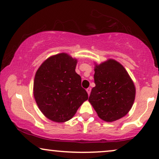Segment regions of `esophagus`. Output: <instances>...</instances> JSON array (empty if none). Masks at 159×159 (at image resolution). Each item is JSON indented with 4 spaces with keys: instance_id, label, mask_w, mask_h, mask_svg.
Masks as SVG:
<instances>
[{
    "instance_id": "1",
    "label": "esophagus",
    "mask_w": 159,
    "mask_h": 159,
    "mask_svg": "<svg viewBox=\"0 0 159 159\" xmlns=\"http://www.w3.org/2000/svg\"><path fill=\"white\" fill-rule=\"evenodd\" d=\"M91 90H92V89L90 87L88 88V89H86V92H87V93H88V94H89V95L90 92H91Z\"/></svg>"
}]
</instances>
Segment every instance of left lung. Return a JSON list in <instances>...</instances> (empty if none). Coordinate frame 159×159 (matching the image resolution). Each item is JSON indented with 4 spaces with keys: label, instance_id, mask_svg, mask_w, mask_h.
Instances as JSON below:
<instances>
[{
    "label": "left lung",
    "instance_id": "1",
    "mask_svg": "<svg viewBox=\"0 0 159 159\" xmlns=\"http://www.w3.org/2000/svg\"><path fill=\"white\" fill-rule=\"evenodd\" d=\"M94 79L89 101L98 116L113 122L125 116L133 106L136 89L123 66L113 59L96 65Z\"/></svg>",
    "mask_w": 159,
    "mask_h": 159
}]
</instances>
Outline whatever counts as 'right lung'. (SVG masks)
<instances>
[{
	"label": "right lung",
	"instance_id": "1",
	"mask_svg": "<svg viewBox=\"0 0 159 159\" xmlns=\"http://www.w3.org/2000/svg\"><path fill=\"white\" fill-rule=\"evenodd\" d=\"M76 63L67 53H59L45 60L36 73L34 95L40 111L52 121L70 120L88 99Z\"/></svg>",
	"mask_w": 159,
	"mask_h": 159
}]
</instances>
